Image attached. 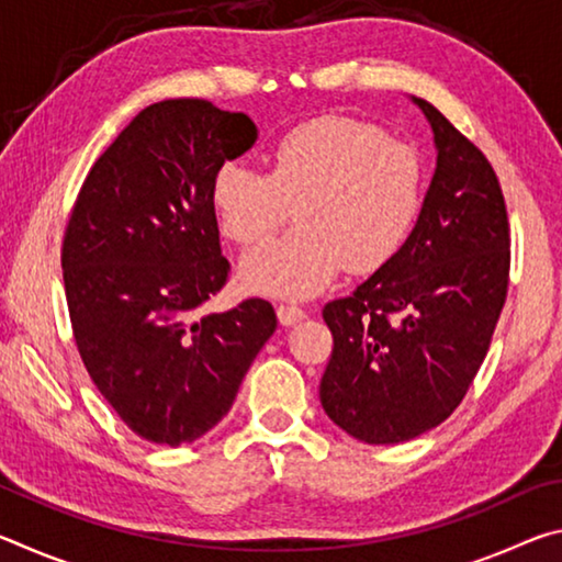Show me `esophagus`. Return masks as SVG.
Wrapping results in <instances>:
<instances>
[{
    "mask_svg": "<svg viewBox=\"0 0 562 562\" xmlns=\"http://www.w3.org/2000/svg\"><path fill=\"white\" fill-rule=\"evenodd\" d=\"M304 317H307V312H304L302 307H294V304H280L278 307V319L284 327L297 325V322H302Z\"/></svg>",
    "mask_w": 562,
    "mask_h": 562,
    "instance_id": "1",
    "label": "esophagus"
}]
</instances>
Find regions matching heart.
I'll return each instance as SVG.
<instances>
[{
    "label": "heart",
    "mask_w": 562,
    "mask_h": 562,
    "mask_svg": "<svg viewBox=\"0 0 562 562\" xmlns=\"http://www.w3.org/2000/svg\"><path fill=\"white\" fill-rule=\"evenodd\" d=\"M211 201L223 233L243 247L262 243L294 207L297 227L247 255L243 282L304 300L341 268L376 272L402 250L422 211L424 166L414 146L372 123L325 116L284 133L268 170L223 164Z\"/></svg>",
    "instance_id": "1"
}]
</instances>
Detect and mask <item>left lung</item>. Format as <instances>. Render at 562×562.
I'll return each mask as SVG.
<instances>
[{"instance_id":"obj_1","label":"left lung","mask_w":562,"mask_h":562,"mask_svg":"<svg viewBox=\"0 0 562 562\" xmlns=\"http://www.w3.org/2000/svg\"><path fill=\"white\" fill-rule=\"evenodd\" d=\"M436 170L412 235L372 278L322 310L335 337L319 402L364 443L446 422L486 359L506 304L510 225L498 176L429 101Z\"/></svg>"}]
</instances>
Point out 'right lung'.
Instances as JSON below:
<instances>
[{"label":"right lung","instance_id":"add662e5","mask_svg":"<svg viewBox=\"0 0 562 562\" xmlns=\"http://www.w3.org/2000/svg\"><path fill=\"white\" fill-rule=\"evenodd\" d=\"M255 138L245 113L205 99L154 103L99 156L66 223L76 349L121 422L150 443L211 431L278 327L272 304L258 297L193 319L231 274L213 176Z\"/></svg>","mask_w":562,"mask_h":562}]
</instances>
